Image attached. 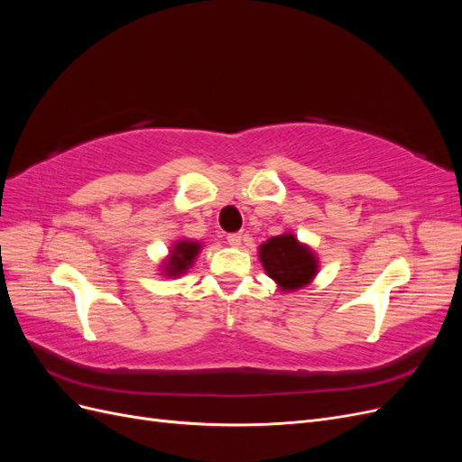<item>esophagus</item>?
Segmentation results:
<instances>
[{
	"label": "esophagus",
	"instance_id": "34e87169",
	"mask_svg": "<svg viewBox=\"0 0 462 462\" xmlns=\"http://www.w3.org/2000/svg\"><path fill=\"white\" fill-rule=\"evenodd\" d=\"M227 243H229L231 246H241L243 235H241V233H231V235H227Z\"/></svg>",
	"mask_w": 462,
	"mask_h": 462
}]
</instances>
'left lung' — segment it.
Segmentation results:
<instances>
[{"label": "left lung", "mask_w": 462, "mask_h": 462, "mask_svg": "<svg viewBox=\"0 0 462 462\" xmlns=\"http://www.w3.org/2000/svg\"><path fill=\"white\" fill-rule=\"evenodd\" d=\"M260 262L282 291H297L309 285L318 273V258L299 243L292 233L272 236L260 246Z\"/></svg>", "instance_id": "1"}]
</instances>
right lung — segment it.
Here are the masks:
<instances>
[{"label":"right lung","mask_w":462,"mask_h":462,"mask_svg":"<svg viewBox=\"0 0 462 462\" xmlns=\"http://www.w3.org/2000/svg\"><path fill=\"white\" fill-rule=\"evenodd\" d=\"M200 253V243L197 241H177L173 245V250L167 256L163 263V273L170 277L183 275L190 265L194 263V258Z\"/></svg>","instance_id":"1"}]
</instances>
